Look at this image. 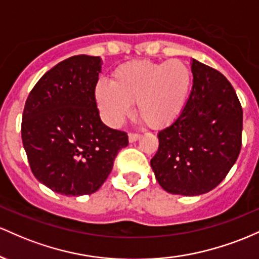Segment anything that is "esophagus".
Instances as JSON below:
<instances>
[{
	"label": "esophagus",
	"mask_w": 259,
	"mask_h": 259,
	"mask_svg": "<svg viewBox=\"0 0 259 259\" xmlns=\"http://www.w3.org/2000/svg\"><path fill=\"white\" fill-rule=\"evenodd\" d=\"M139 138H141V135H139V133H130L128 135V141L131 142V143H133V142H137Z\"/></svg>",
	"instance_id": "34e87169"
}]
</instances>
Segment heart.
I'll use <instances>...</instances> for the list:
<instances>
[{
	"instance_id": "b5f03b06",
	"label": "heart",
	"mask_w": 259,
	"mask_h": 259,
	"mask_svg": "<svg viewBox=\"0 0 259 259\" xmlns=\"http://www.w3.org/2000/svg\"><path fill=\"white\" fill-rule=\"evenodd\" d=\"M193 74L181 60L153 62L138 60L122 63L112 72L111 83L99 82L94 98L101 117L110 127H118L137 114L150 128H164L185 110L192 89Z\"/></svg>"
}]
</instances>
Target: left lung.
<instances>
[{"mask_svg":"<svg viewBox=\"0 0 259 259\" xmlns=\"http://www.w3.org/2000/svg\"><path fill=\"white\" fill-rule=\"evenodd\" d=\"M193 85L185 110L158 133L150 160L156 181L168 193L199 196L215 188L241 150L242 107L217 69L192 60Z\"/></svg>","mask_w":259,"mask_h":259,"instance_id":"obj_1","label":"left lung"}]
</instances>
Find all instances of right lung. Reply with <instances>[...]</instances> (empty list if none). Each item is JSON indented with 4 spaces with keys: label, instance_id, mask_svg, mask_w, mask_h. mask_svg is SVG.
Masks as SVG:
<instances>
[{
    "label": "right lung",
    "instance_id": "right-lung-1",
    "mask_svg": "<svg viewBox=\"0 0 259 259\" xmlns=\"http://www.w3.org/2000/svg\"><path fill=\"white\" fill-rule=\"evenodd\" d=\"M100 57L78 55L52 67L31 89L22 141L37 181L63 196L92 194L111 172L128 136L103 123L94 91Z\"/></svg>",
    "mask_w": 259,
    "mask_h": 259
}]
</instances>
